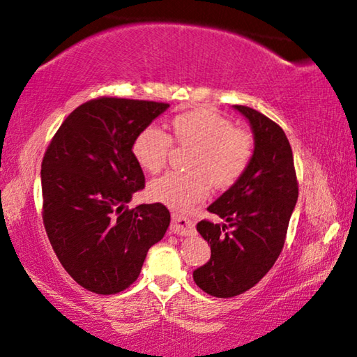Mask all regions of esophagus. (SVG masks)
Returning <instances> with one entry per match:
<instances>
[{"mask_svg":"<svg viewBox=\"0 0 357 357\" xmlns=\"http://www.w3.org/2000/svg\"><path fill=\"white\" fill-rule=\"evenodd\" d=\"M170 229L172 233L179 234V236H190V234L195 233V227H193V223L189 219H185V217H181V215H173Z\"/></svg>","mask_w":357,"mask_h":357,"instance_id":"34e87169","label":"esophagus"}]
</instances>
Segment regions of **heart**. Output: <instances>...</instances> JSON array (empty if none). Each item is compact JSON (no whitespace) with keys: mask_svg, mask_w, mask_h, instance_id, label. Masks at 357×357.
I'll use <instances>...</instances> for the list:
<instances>
[{"mask_svg":"<svg viewBox=\"0 0 357 357\" xmlns=\"http://www.w3.org/2000/svg\"><path fill=\"white\" fill-rule=\"evenodd\" d=\"M174 140L181 146L197 148L192 157L193 173H165L151 181L149 197L167 206L185 211L204 200L211 184L228 189L245 173L253 154V138L222 114L206 108L184 112L172 121ZM173 146L172 137L157 126L137 135L132 153L142 168L157 173L165 167Z\"/></svg>","mask_w":357,"mask_h":357,"instance_id":"heart-1","label":"heart"}]
</instances>
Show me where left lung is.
<instances>
[{
	"instance_id": "1",
	"label": "left lung",
	"mask_w": 357,
	"mask_h": 357,
	"mask_svg": "<svg viewBox=\"0 0 357 357\" xmlns=\"http://www.w3.org/2000/svg\"><path fill=\"white\" fill-rule=\"evenodd\" d=\"M234 110L250 123L252 160L238 183L208 208L225 223L197 225L211 245V258L193 271V280L215 298L244 293L269 273L285 244L299 193L293 151L280 126L250 107Z\"/></svg>"
}]
</instances>
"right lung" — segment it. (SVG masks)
Instances as JSON below:
<instances>
[{
  "label": "right lung",
  "instance_id": "1",
  "mask_svg": "<svg viewBox=\"0 0 357 357\" xmlns=\"http://www.w3.org/2000/svg\"><path fill=\"white\" fill-rule=\"evenodd\" d=\"M170 107L164 102L99 98L59 126L42 160V219L63 268L78 285L116 294L140 275L148 250L164 238L162 203L129 209L144 174L132 146Z\"/></svg>",
  "mask_w": 357,
  "mask_h": 357
}]
</instances>
